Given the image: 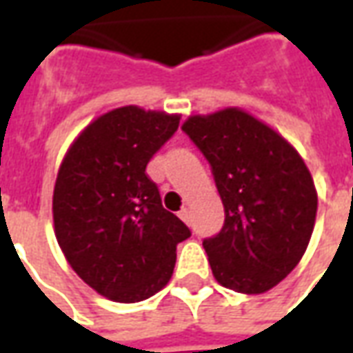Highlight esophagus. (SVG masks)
<instances>
[{"label":"esophagus","instance_id":"esophagus-1","mask_svg":"<svg viewBox=\"0 0 353 353\" xmlns=\"http://www.w3.org/2000/svg\"><path fill=\"white\" fill-rule=\"evenodd\" d=\"M179 217H181L185 223H191V212H189L187 208H183V210L179 212Z\"/></svg>","mask_w":353,"mask_h":353}]
</instances>
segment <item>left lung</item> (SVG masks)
Returning a JSON list of instances; mask_svg holds the SVG:
<instances>
[{"label":"left lung","instance_id":"1","mask_svg":"<svg viewBox=\"0 0 353 353\" xmlns=\"http://www.w3.org/2000/svg\"><path fill=\"white\" fill-rule=\"evenodd\" d=\"M181 130L212 168L225 223L204 250L215 280L265 293L288 276L310 242L318 194L285 139L240 109L189 117Z\"/></svg>","mask_w":353,"mask_h":353}]
</instances>
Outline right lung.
Instances as JSON below:
<instances>
[{
    "label": "right lung",
    "mask_w": 353,
    "mask_h": 353,
    "mask_svg": "<svg viewBox=\"0 0 353 353\" xmlns=\"http://www.w3.org/2000/svg\"><path fill=\"white\" fill-rule=\"evenodd\" d=\"M179 117L136 105L109 111L73 141L58 172L52 215L58 245L79 278L117 303H139L174 272L176 245L191 236L162 208L147 177Z\"/></svg>",
    "instance_id": "obj_1"
}]
</instances>
